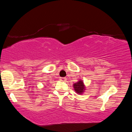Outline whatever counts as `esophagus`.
<instances>
[{
    "label": "esophagus",
    "instance_id": "obj_1",
    "mask_svg": "<svg viewBox=\"0 0 132 132\" xmlns=\"http://www.w3.org/2000/svg\"><path fill=\"white\" fill-rule=\"evenodd\" d=\"M59 79H60V80L61 81H65L67 80V78L66 77H61Z\"/></svg>",
    "mask_w": 132,
    "mask_h": 132
}]
</instances>
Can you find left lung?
<instances>
[{"mask_svg":"<svg viewBox=\"0 0 132 132\" xmlns=\"http://www.w3.org/2000/svg\"><path fill=\"white\" fill-rule=\"evenodd\" d=\"M73 86L74 88H75V91L77 93L79 94H82L85 90L84 82H83L82 80H80L78 82L76 83V84L73 85Z\"/></svg>","mask_w":132,"mask_h":132,"instance_id":"1","label":"left lung"}]
</instances>
